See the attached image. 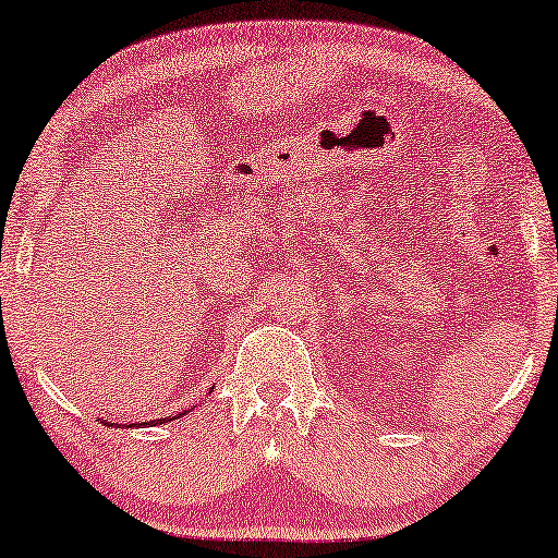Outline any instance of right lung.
Here are the masks:
<instances>
[{"instance_id":"add662e5","label":"right lung","mask_w":558,"mask_h":558,"mask_svg":"<svg viewBox=\"0 0 558 558\" xmlns=\"http://www.w3.org/2000/svg\"><path fill=\"white\" fill-rule=\"evenodd\" d=\"M211 391V389H209ZM186 412H190V410H184L182 414H186ZM171 420H179V417H163V420H151V422H148V425H163V422H171ZM104 425H108V427H113V422H106L104 420ZM144 425H146V422H144ZM129 427H136V422H133V425H129ZM141 427V425H138Z\"/></svg>"}]
</instances>
